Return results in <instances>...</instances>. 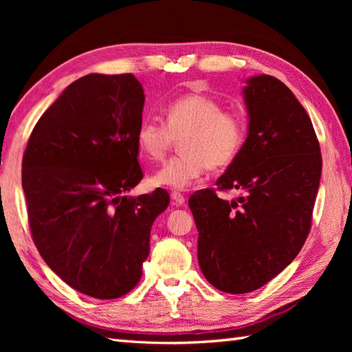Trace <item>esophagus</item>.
<instances>
[{
	"label": "esophagus",
	"mask_w": 352,
	"mask_h": 352,
	"mask_svg": "<svg viewBox=\"0 0 352 352\" xmlns=\"http://www.w3.org/2000/svg\"><path fill=\"white\" fill-rule=\"evenodd\" d=\"M170 199H172V204H174V206H182V204H184V201H186L182 193H178V192H172Z\"/></svg>",
	"instance_id": "1"
}]
</instances>
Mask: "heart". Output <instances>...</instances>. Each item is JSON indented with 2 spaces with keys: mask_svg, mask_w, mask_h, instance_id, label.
<instances>
[{
  "mask_svg": "<svg viewBox=\"0 0 352 352\" xmlns=\"http://www.w3.org/2000/svg\"><path fill=\"white\" fill-rule=\"evenodd\" d=\"M166 124L146 118L138 126L139 151L149 160H162L180 139V154L172 157L151 177L154 186L188 189L207 168L226 166L241 151L245 125L241 116L223 111L212 96L189 94L168 104Z\"/></svg>",
  "mask_w": 352,
  "mask_h": 352,
  "instance_id": "b5f03b06",
  "label": "heart"
}]
</instances>
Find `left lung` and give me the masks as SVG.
<instances>
[{
  "label": "left lung",
  "mask_w": 352,
  "mask_h": 352,
  "mask_svg": "<svg viewBox=\"0 0 352 352\" xmlns=\"http://www.w3.org/2000/svg\"><path fill=\"white\" fill-rule=\"evenodd\" d=\"M248 133L216 182L242 195L221 199L204 189L189 198L198 228V263L227 294H248L287 267L307 239L322 157L307 111L272 76L242 89Z\"/></svg>",
  "instance_id": "1"
}]
</instances>
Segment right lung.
<instances>
[{"mask_svg": "<svg viewBox=\"0 0 352 352\" xmlns=\"http://www.w3.org/2000/svg\"><path fill=\"white\" fill-rule=\"evenodd\" d=\"M144 87L133 74H89L37 121L22 160L33 241L81 294L115 300L136 286L149 234L169 195L126 198L142 180L136 131Z\"/></svg>", "mask_w": 352, "mask_h": 352, "instance_id": "1", "label": "right lung"}]
</instances>
